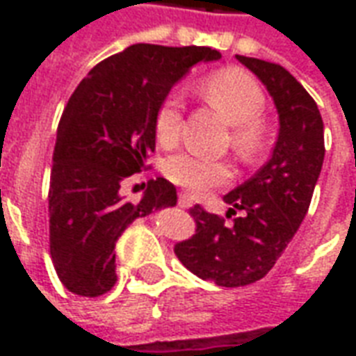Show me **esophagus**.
Returning a JSON list of instances; mask_svg holds the SVG:
<instances>
[{
    "label": "esophagus",
    "instance_id": "1",
    "mask_svg": "<svg viewBox=\"0 0 356 356\" xmlns=\"http://www.w3.org/2000/svg\"><path fill=\"white\" fill-rule=\"evenodd\" d=\"M177 204L181 206V208H191V206H194V200L188 196V194L181 193L177 198Z\"/></svg>",
    "mask_w": 356,
    "mask_h": 356
}]
</instances>
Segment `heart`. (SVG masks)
Wrapping results in <instances>:
<instances>
[{
  "instance_id": "obj_1",
  "label": "heart",
  "mask_w": 356,
  "mask_h": 356,
  "mask_svg": "<svg viewBox=\"0 0 356 356\" xmlns=\"http://www.w3.org/2000/svg\"><path fill=\"white\" fill-rule=\"evenodd\" d=\"M200 95L227 124H231V147L242 158H252L265 140V93L261 86L240 68H223L200 83ZM154 135L163 148L175 147L181 139V101L168 95L154 116ZM163 173L181 188L193 194H204L213 186L227 185L232 179V168L223 160H209L191 152L170 156Z\"/></svg>"
}]
</instances>
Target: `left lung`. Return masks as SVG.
<instances>
[{
	"label": "left lung",
	"instance_id": "8db88e82",
	"mask_svg": "<svg viewBox=\"0 0 356 356\" xmlns=\"http://www.w3.org/2000/svg\"><path fill=\"white\" fill-rule=\"evenodd\" d=\"M265 83L278 110L280 129L273 154L254 177L225 196L232 225L198 204L191 208L196 231L175 244L188 270L217 286L236 288L275 267L305 217L324 160V124L318 106L284 66L236 55Z\"/></svg>",
	"mask_w": 356,
	"mask_h": 356
}]
</instances>
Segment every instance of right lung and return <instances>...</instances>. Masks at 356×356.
<instances>
[{"label": "right lung", "instance_id": "1", "mask_svg": "<svg viewBox=\"0 0 356 356\" xmlns=\"http://www.w3.org/2000/svg\"><path fill=\"white\" fill-rule=\"evenodd\" d=\"M211 47L137 43L104 58L80 81L58 122L49 183V252L58 280L83 298L116 284L114 246L137 217L177 204L170 181H148L139 202L124 185L148 170L154 116L188 68L219 60Z\"/></svg>", "mask_w": 356, "mask_h": 356}]
</instances>
